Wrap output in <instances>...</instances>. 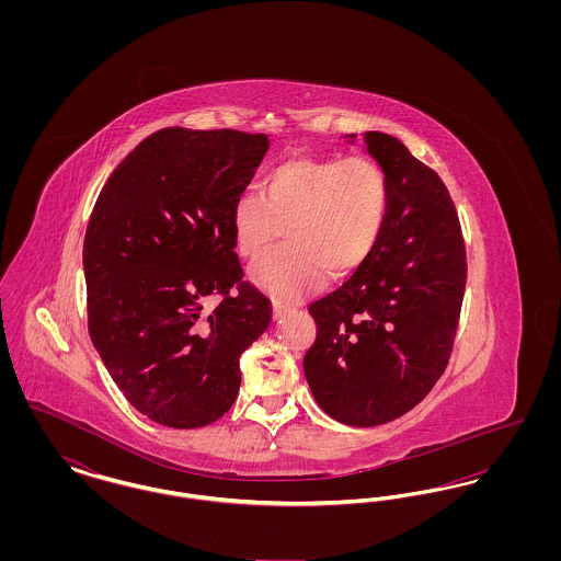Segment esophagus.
<instances>
[{"mask_svg": "<svg viewBox=\"0 0 561 561\" xmlns=\"http://www.w3.org/2000/svg\"><path fill=\"white\" fill-rule=\"evenodd\" d=\"M293 311L290 305H282V302H273V320H282L284 316H288Z\"/></svg>", "mask_w": 561, "mask_h": 561, "instance_id": "esophagus-1", "label": "esophagus"}]
</instances>
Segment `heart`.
Returning a JSON list of instances; mask_svg holds the SVG:
<instances>
[{
	"instance_id": "1",
	"label": "heart",
	"mask_w": 561,
	"mask_h": 561,
	"mask_svg": "<svg viewBox=\"0 0 561 561\" xmlns=\"http://www.w3.org/2000/svg\"><path fill=\"white\" fill-rule=\"evenodd\" d=\"M389 185L370 158H290L271 168L259 193H241L231 233L241 259H261L286 229L290 248L263 259L250 279L265 293L294 300L328 279H347L382 236Z\"/></svg>"
}]
</instances>
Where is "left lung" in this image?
Returning a JSON list of instances; mask_svg holds the SVG:
<instances>
[{"label": "left lung", "instance_id": "8db88e82", "mask_svg": "<svg viewBox=\"0 0 561 561\" xmlns=\"http://www.w3.org/2000/svg\"><path fill=\"white\" fill-rule=\"evenodd\" d=\"M364 142L387 176V222L370 259L309 305L318 339L302 362L321 410L351 427L396 421L425 400L450 359L467 284L442 179L391 134L364 133Z\"/></svg>", "mask_w": 561, "mask_h": 561}]
</instances>
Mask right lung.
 Returning <instances> with one entry per match:
<instances>
[{
	"mask_svg": "<svg viewBox=\"0 0 561 561\" xmlns=\"http://www.w3.org/2000/svg\"><path fill=\"white\" fill-rule=\"evenodd\" d=\"M267 134L163 128L108 176L83 240L88 330L111 378L163 427L218 421L240 391V355L271 321L243 282L231 208ZM220 293L210 312L205 300Z\"/></svg>",
	"mask_w": 561,
	"mask_h": 561,
	"instance_id": "right-lung-1",
	"label": "right lung"
}]
</instances>
